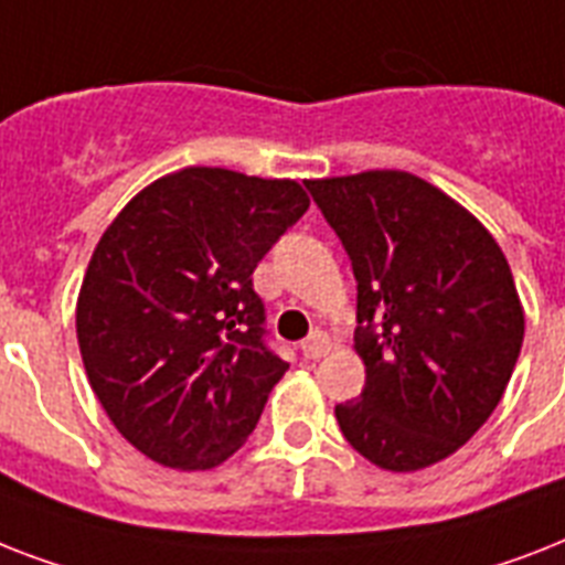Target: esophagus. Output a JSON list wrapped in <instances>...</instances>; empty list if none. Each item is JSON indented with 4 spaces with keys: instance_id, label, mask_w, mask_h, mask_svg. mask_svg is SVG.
I'll return each mask as SVG.
<instances>
[{
    "instance_id": "34e87169",
    "label": "esophagus",
    "mask_w": 565,
    "mask_h": 565,
    "mask_svg": "<svg viewBox=\"0 0 565 565\" xmlns=\"http://www.w3.org/2000/svg\"><path fill=\"white\" fill-rule=\"evenodd\" d=\"M329 350H332V344H329V338L323 335V332H311L303 344H300V353H303V359H311V361L323 359Z\"/></svg>"
}]
</instances>
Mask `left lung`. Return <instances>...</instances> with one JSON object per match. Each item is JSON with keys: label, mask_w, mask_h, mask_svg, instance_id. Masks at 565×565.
I'll return each instance as SVG.
<instances>
[{"label": "left lung", "mask_w": 565, "mask_h": 565, "mask_svg": "<svg viewBox=\"0 0 565 565\" xmlns=\"http://www.w3.org/2000/svg\"><path fill=\"white\" fill-rule=\"evenodd\" d=\"M359 282V399L335 405L347 444L387 472L458 452L502 399L525 311L490 230L444 189L376 169L306 180Z\"/></svg>", "instance_id": "8db88e82"}]
</instances>
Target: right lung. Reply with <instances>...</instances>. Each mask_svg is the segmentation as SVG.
I'll return each mask as SVG.
<instances>
[{"label":"right lung","instance_id":"add662e5","mask_svg":"<svg viewBox=\"0 0 565 565\" xmlns=\"http://www.w3.org/2000/svg\"><path fill=\"white\" fill-rule=\"evenodd\" d=\"M309 210L297 180L186 166L130 198L75 306L89 387L162 467L212 469L256 428L288 364L262 344L254 270Z\"/></svg>","mask_w":565,"mask_h":565}]
</instances>
